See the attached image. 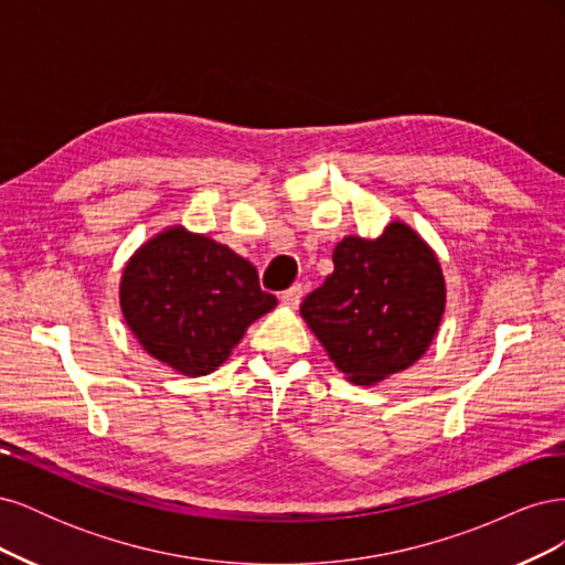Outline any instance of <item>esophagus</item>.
I'll return each instance as SVG.
<instances>
[{
	"mask_svg": "<svg viewBox=\"0 0 565 565\" xmlns=\"http://www.w3.org/2000/svg\"><path fill=\"white\" fill-rule=\"evenodd\" d=\"M301 295H303L301 285H292L280 295V301L287 303V306H292V309H295V306H299V301H301Z\"/></svg>",
	"mask_w": 565,
	"mask_h": 565,
	"instance_id": "esophagus-1",
	"label": "esophagus"
}]
</instances>
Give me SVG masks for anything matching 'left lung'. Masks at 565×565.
<instances>
[{
    "instance_id": "1",
    "label": "left lung",
    "mask_w": 565,
    "mask_h": 565,
    "mask_svg": "<svg viewBox=\"0 0 565 565\" xmlns=\"http://www.w3.org/2000/svg\"><path fill=\"white\" fill-rule=\"evenodd\" d=\"M334 270L301 303V318L330 361L358 386L407 370L429 349L446 311L438 256L401 221L365 241L349 235Z\"/></svg>"
}]
</instances>
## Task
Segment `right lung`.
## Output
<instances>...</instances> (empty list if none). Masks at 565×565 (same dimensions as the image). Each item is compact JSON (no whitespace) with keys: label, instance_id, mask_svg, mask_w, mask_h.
<instances>
[{"label":"right lung","instance_id":"add662e5","mask_svg":"<svg viewBox=\"0 0 565 565\" xmlns=\"http://www.w3.org/2000/svg\"><path fill=\"white\" fill-rule=\"evenodd\" d=\"M276 303L247 259L183 226L136 249L119 282V306L143 351L188 377L228 361L249 324Z\"/></svg>","mask_w":565,"mask_h":565}]
</instances>
